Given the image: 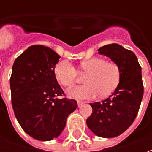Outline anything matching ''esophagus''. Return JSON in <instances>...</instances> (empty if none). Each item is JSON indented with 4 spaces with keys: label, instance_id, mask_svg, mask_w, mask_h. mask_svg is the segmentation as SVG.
I'll return each mask as SVG.
<instances>
[{
    "label": "esophagus",
    "instance_id": "obj_1",
    "mask_svg": "<svg viewBox=\"0 0 152 152\" xmlns=\"http://www.w3.org/2000/svg\"><path fill=\"white\" fill-rule=\"evenodd\" d=\"M77 104H78V106L79 107H80L81 106H82V105H83V102H82V101H77Z\"/></svg>",
    "mask_w": 152,
    "mask_h": 152
}]
</instances>
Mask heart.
<instances>
[{
	"instance_id": "b5f03b06",
	"label": "heart",
	"mask_w": 152,
	"mask_h": 152,
	"mask_svg": "<svg viewBox=\"0 0 152 152\" xmlns=\"http://www.w3.org/2000/svg\"><path fill=\"white\" fill-rule=\"evenodd\" d=\"M78 71L88 74L85 85L76 86L67 91L69 96L77 99H91L99 95L108 96L117 89L121 78L120 65L114 61H107L103 57H92L80 64ZM55 77L64 87H72L77 81L78 72L69 62L64 61L55 66Z\"/></svg>"
}]
</instances>
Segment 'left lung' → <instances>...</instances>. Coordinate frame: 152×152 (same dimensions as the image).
<instances>
[{"label": "left lung", "instance_id": "left-lung-1", "mask_svg": "<svg viewBox=\"0 0 152 152\" xmlns=\"http://www.w3.org/2000/svg\"><path fill=\"white\" fill-rule=\"evenodd\" d=\"M98 50L120 65L121 78L110 97L90 103L93 110L87 125L98 137L111 138L128 129L138 113L144 95L141 66L134 53L117 43L106 45Z\"/></svg>", "mask_w": 152, "mask_h": 152}]
</instances>
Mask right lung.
<instances>
[{"label":"right lung","instance_id":"right-lung-1","mask_svg":"<svg viewBox=\"0 0 152 152\" xmlns=\"http://www.w3.org/2000/svg\"><path fill=\"white\" fill-rule=\"evenodd\" d=\"M60 55L42 45L30 46L15 60L10 77L13 110L26 133L47 141L64 129L77 102L65 96L55 77Z\"/></svg>","mask_w":152,"mask_h":152}]
</instances>
